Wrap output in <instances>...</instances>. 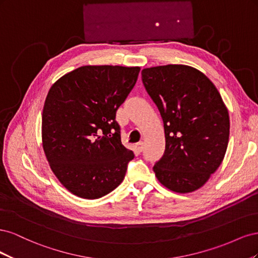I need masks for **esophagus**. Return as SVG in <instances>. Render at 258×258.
Segmentation results:
<instances>
[{"mask_svg": "<svg viewBox=\"0 0 258 258\" xmlns=\"http://www.w3.org/2000/svg\"><path fill=\"white\" fill-rule=\"evenodd\" d=\"M143 148H144V143H143L142 141L136 144V150H137L139 153H141V152L143 151Z\"/></svg>", "mask_w": 258, "mask_h": 258, "instance_id": "obj_1", "label": "esophagus"}]
</instances>
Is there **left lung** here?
<instances>
[{
    "instance_id": "left-lung-1",
    "label": "left lung",
    "mask_w": 258,
    "mask_h": 258,
    "mask_svg": "<svg viewBox=\"0 0 258 258\" xmlns=\"http://www.w3.org/2000/svg\"><path fill=\"white\" fill-rule=\"evenodd\" d=\"M142 81L165 129L156 177L175 192L199 189L221 166L228 145L229 114L220 92L199 70L184 64L143 69Z\"/></svg>"
}]
</instances>
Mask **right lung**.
Listing matches in <instances>:
<instances>
[{"label":"right lung","mask_w":258,"mask_h":258,"mask_svg":"<svg viewBox=\"0 0 258 258\" xmlns=\"http://www.w3.org/2000/svg\"><path fill=\"white\" fill-rule=\"evenodd\" d=\"M140 67L84 66L54 83L42 115V144L50 169L77 197L98 199L118 186L134 152L121 144L116 111Z\"/></svg>","instance_id":"add662e5"}]
</instances>
